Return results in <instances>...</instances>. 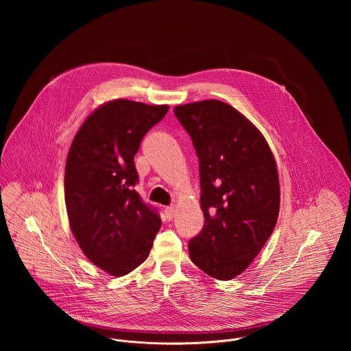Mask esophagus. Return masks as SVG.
Here are the masks:
<instances>
[{"mask_svg": "<svg viewBox=\"0 0 351 351\" xmlns=\"http://www.w3.org/2000/svg\"><path fill=\"white\" fill-rule=\"evenodd\" d=\"M164 213H165V217H167V219H168V221H172V219L175 218V214H176V208H175V207H167Z\"/></svg>", "mask_w": 351, "mask_h": 351, "instance_id": "34e87169", "label": "esophagus"}]
</instances>
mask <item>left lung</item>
Instances as JSON below:
<instances>
[{
	"label": "left lung",
	"mask_w": 351,
	"mask_h": 351,
	"mask_svg": "<svg viewBox=\"0 0 351 351\" xmlns=\"http://www.w3.org/2000/svg\"><path fill=\"white\" fill-rule=\"evenodd\" d=\"M198 157L204 228L189 241L191 261L229 280L241 274L272 234L279 214V179L260 130L218 101L175 107Z\"/></svg>",
	"instance_id": "left-lung-1"
}]
</instances>
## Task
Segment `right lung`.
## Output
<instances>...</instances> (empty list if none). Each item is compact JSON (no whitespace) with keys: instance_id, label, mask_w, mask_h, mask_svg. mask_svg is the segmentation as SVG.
I'll return each instance as SVG.
<instances>
[{"instance_id":"1","label":"right lung","mask_w":351,"mask_h":351,"mask_svg":"<svg viewBox=\"0 0 351 351\" xmlns=\"http://www.w3.org/2000/svg\"><path fill=\"white\" fill-rule=\"evenodd\" d=\"M168 106L114 99L82 125L65 167L71 229L86 257L112 276H123L149 254L161 218L134 190V156L144 134Z\"/></svg>"}]
</instances>
